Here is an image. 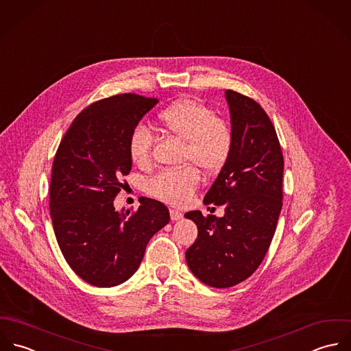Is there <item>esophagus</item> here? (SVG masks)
I'll list each match as a JSON object with an SVG mask.
<instances>
[{"label":"esophagus","mask_w":351,"mask_h":351,"mask_svg":"<svg viewBox=\"0 0 351 351\" xmlns=\"http://www.w3.org/2000/svg\"><path fill=\"white\" fill-rule=\"evenodd\" d=\"M170 218H171L173 222L180 221L182 218V213L178 211V210H170Z\"/></svg>","instance_id":"34e87169"}]
</instances>
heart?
Listing matches in <instances>:
<instances>
[{
    "mask_svg": "<svg viewBox=\"0 0 351 351\" xmlns=\"http://www.w3.org/2000/svg\"><path fill=\"white\" fill-rule=\"evenodd\" d=\"M160 125L174 136L186 141L185 160H192L207 173L219 171L230 159L233 132L230 125L217 117L207 105L184 98L174 101L159 112ZM154 136L145 125H136L128 138V152L133 163L147 166L151 160ZM200 184V173L195 165L180 169H165L147 182L154 197L181 206Z\"/></svg>",
    "mask_w": 351,
    "mask_h": 351,
    "instance_id": "heart-1",
    "label": "heart"
}]
</instances>
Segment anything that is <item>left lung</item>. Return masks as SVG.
Instances as JSON below:
<instances>
[{"label": "left lung", "mask_w": 351, "mask_h": 351, "mask_svg": "<svg viewBox=\"0 0 351 351\" xmlns=\"http://www.w3.org/2000/svg\"><path fill=\"white\" fill-rule=\"evenodd\" d=\"M233 132V151L204 197L225 206V215L185 218L197 238L185 257L204 285L226 289L249 278L261 264L282 210L283 155L275 128L261 106L232 90L225 93Z\"/></svg>", "instance_id": "obj_1"}]
</instances>
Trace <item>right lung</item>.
<instances>
[{
  "label": "right lung",
  "instance_id": "right-lung-1",
  "mask_svg": "<svg viewBox=\"0 0 351 351\" xmlns=\"http://www.w3.org/2000/svg\"><path fill=\"white\" fill-rule=\"evenodd\" d=\"M158 99L121 94L98 101L71 123L53 162L50 215L69 267L87 283L113 287L138 268L152 235L170 221L160 202L116 211L121 178L132 169L128 138Z\"/></svg>",
  "mask_w": 351,
  "mask_h": 351
}]
</instances>
